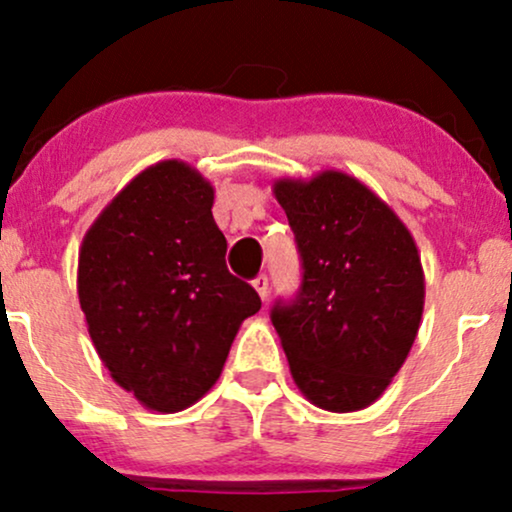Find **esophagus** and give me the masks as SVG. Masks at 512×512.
<instances>
[{
  "label": "esophagus",
  "instance_id": "34e87169",
  "mask_svg": "<svg viewBox=\"0 0 512 512\" xmlns=\"http://www.w3.org/2000/svg\"><path fill=\"white\" fill-rule=\"evenodd\" d=\"M252 286H255V291L260 293V298L264 301V298H267V293H269V281H267V276L260 274L255 281H252Z\"/></svg>",
  "mask_w": 512,
  "mask_h": 512
}]
</instances>
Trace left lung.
Masks as SVG:
<instances>
[{"label":"left lung","mask_w":512,"mask_h":512,"mask_svg":"<svg viewBox=\"0 0 512 512\" xmlns=\"http://www.w3.org/2000/svg\"><path fill=\"white\" fill-rule=\"evenodd\" d=\"M303 260L296 301L272 308L293 383L325 411L366 409L402 363L424 313V267L402 219L342 170L281 178Z\"/></svg>","instance_id":"left-lung-1"}]
</instances>
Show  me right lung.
Returning a JSON list of instances; mask_svg holds the SVG:
<instances>
[{"instance_id": "add662e5", "label": "right lung", "mask_w": 512, "mask_h": 512, "mask_svg": "<svg viewBox=\"0 0 512 512\" xmlns=\"http://www.w3.org/2000/svg\"><path fill=\"white\" fill-rule=\"evenodd\" d=\"M214 187L190 163L149 166L86 231L76 291L110 378L146 409L173 414L219 380L260 296L226 267Z\"/></svg>"}]
</instances>
